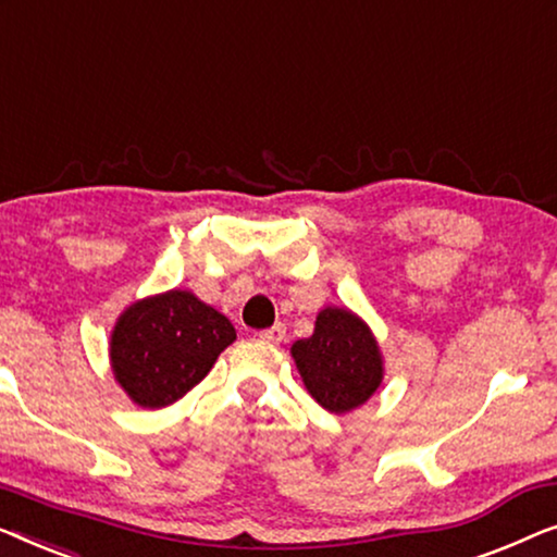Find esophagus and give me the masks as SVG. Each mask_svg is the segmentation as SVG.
I'll use <instances>...</instances> for the list:
<instances>
[{"instance_id": "esophagus-1", "label": "esophagus", "mask_w": 557, "mask_h": 557, "mask_svg": "<svg viewBox=\"0 0 557 557\" xmlns=\"http://www.w3.org/2000/svg\"><path fill=\"white\" fill-rule=\"evenodd\" d=\"M257 338L264 341V343H282V338H285V325L277 323V325L268 327V331H260V335H257Z\"/></svg>"}]
</instances>
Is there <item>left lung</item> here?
<instances>
[{
    "instance_id": "obj_1",
    "label": "left lung",
    "mask_w": 557,
    "mask_h": 557,
    "mask_svg": "<svg viewBox=\"0 0 557 557\" xmlns=\"http://www.w3.org/2000/svg\"><path fill=\"white\" fill-rule=\"evenodd\" d=\"M293 360L308 394L331 413L363 406L383 381V354L368 323L354 310L327 305L310 338L295 341Z\"/></svg>"
}]
</instances>
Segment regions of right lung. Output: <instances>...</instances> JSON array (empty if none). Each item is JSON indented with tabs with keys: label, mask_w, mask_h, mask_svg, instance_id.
<instances>
[{
	"label": "right lung",
	"mask_w": 557,
	"mask_h": 557,
	"mask_svg": "<svg viewBox=\"0 0 557 557\" xmlns=\"http://www.w3.org/2000/svg\"><path fill=\"white\" fill-rule=\"evenodd\" d=\"M234 341L230 318L176 287L131 302L115 320L108 356L133 404L163 409L189 394Z\"/></svg>",
	"instance_id": "add662e5"
}]
</instances>
